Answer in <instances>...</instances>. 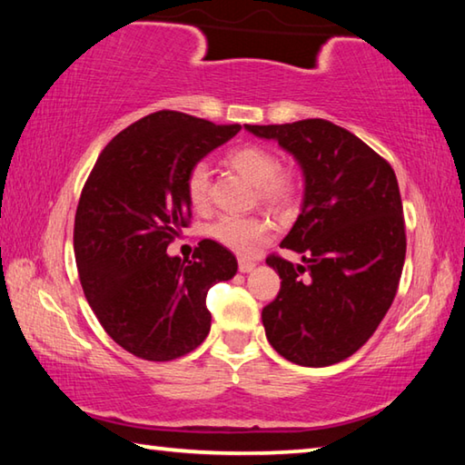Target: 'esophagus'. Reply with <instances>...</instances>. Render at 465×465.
<instances>
[{"instance_id":"obj_1","label":"esophagus","mask_w":465,"mask_h":465,"mask_svg":"<svg viewBox=\"0 0 465 465\" xmlns=\"http://www.w3.org/2000/svg\"><path fill=\"white\" fill-rule=\"evenodd\" d=\"M254 266H256V262L248 261V258H240V261H238L240 272H252V271H254Z\"/></svg>"}]
</instances>
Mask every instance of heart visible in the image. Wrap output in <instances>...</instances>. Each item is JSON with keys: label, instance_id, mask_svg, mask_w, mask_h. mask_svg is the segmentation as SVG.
<instances>
[{"label": "heart", "instance_id": "heart-1", "mask_svg": "<svg viewBox=\"0 0 465 465\" xmlns=\"http://www.w3.org/2000/svg\"><path fill=\"white\" fill-rule=\"evenodd\" d=\"M225 162L233 170L254 183L258 201L272 209H289L302 196V180L297 172L281 168L279 155L272 149L246 143L227 152ZM184 193L191 207L207 209L211 194V170L204 162H196L184 176ZM209 238L238 254H250L256 243L264 242L271 233V223L258 215H222L209 225Z\"/></svg>", "mask_w": 465, "mask_h": 465}]
</instances>
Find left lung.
I'll return each mask as SVG.
<instances>
[{
  "label": "left lung",
  "instance_id": "8db88e82",
  "mask_svg": "<svg viewBox=\"0 0 465 465\" xmlns=\"http://www.w3.org/2000/svg\"><path fill=\"white\" fill-rule=\"evenodd\" d=\"M277 139L305 176L303 207L266 262L281 291L262 310L272 349L291 363L326 367L357 352L388 313L406 258L398 180L388 160L357 135L324 119L246 124Z\"/></svg>",
  "mask_w": 465,
  "mask_h": 465
}]
</instances>
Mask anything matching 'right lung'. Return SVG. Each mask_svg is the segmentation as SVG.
I'll return each mask as SVG.
<instances>
[{
	"mask_svg": "<svg viewBox=\"0 0 465 465\" xmlns=\"http://www.w3.org/2000/svg\"><path fill=\"white\" fill-rule=\"evenodd\" d=\"M240 129L160 110L110 141L85 180L74 227L77 272L102 328L131 355L172 361L209 334L207 293L233 277L238 261L213 240H201L191 261L166 250L191 225L188 168Z\"/></svg>",
	"mask_w": 465,
	"mask_h": 465,
	"instance_id": "add662e5",
	"label": "right lung"
}]
</instances>
